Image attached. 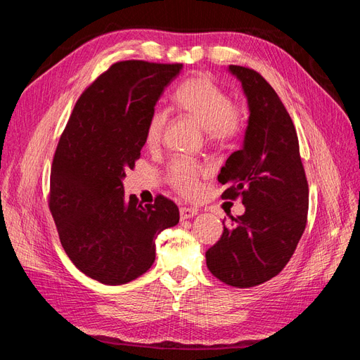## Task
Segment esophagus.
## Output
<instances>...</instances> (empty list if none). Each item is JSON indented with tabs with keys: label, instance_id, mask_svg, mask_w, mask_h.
<instances>
[{
	"label": "esophagus",
	"instance_id": "esophagus-1",
	"mask_svg": "<svg viewBox=\"0 0 360 360\" xmlns=\"http://www.w3.org/2000/svg\"><path fill=\"white\" fill-rule=\"evenodd\" d=\"M198 214L197 209H192V207H180V217L181 219H189V217H193Z\"/></svg>",
	"mask_w": 360,
	"mask_h": 360
}]
</instances>
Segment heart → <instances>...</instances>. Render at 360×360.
<instances>
[{"mask_svg":"<svg viewBox=\"0 0 360 360\" xmlns=\"http://www.w3.org/2000/svg\"><path fill=\"white\" fill-rule=\"evenodd\" d=\"M177 110L193 118L205 136L213 143L226 144L243 132L245 114L240 106L231 102L230 96L210 75H195L183 81L172 94ZM168 114L159 110L151 111L146 126V143L156 146L167 126ZM204 168L189 159L176 158L169 162L167 179L171 186L183 195H193L200 188V177Z\"/></svg>","mask_w":360,"mask_h":360,"instance_id":"heart-1","label":"heart"}]
</instances>
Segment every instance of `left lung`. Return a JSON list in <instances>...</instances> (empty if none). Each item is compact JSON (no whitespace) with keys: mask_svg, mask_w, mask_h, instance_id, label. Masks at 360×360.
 <instances>
[{"mask_svg":"<svg viewBox=\"0 0 360 360\" xmlns=\"http://www.w3.org/2000/svg\"><path fill=\"white\" fill-rule=\"evenodd\" d=\"M230 72L242 82L249 120L243 147L217 180L226 186L222 198L240 197L246 210L224 225L205 261L224 284L249 288L275 278L292 257L307 226L309 188L296 127L276 91L254 69L231 64Z\"/></svg>","mask_w":360,"mask_h":360,"instance_id":"1","label":"left lung"}]
</instances>
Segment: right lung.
<instances>
[{"mask_svg": "<svg viewBox=\"0 0 360 360\" xmlns=\"http://www.w3.org/2000/svg\"><path fill=\"white\" fill-rule=\"evenodd\" d=\"M183 64H112L79 96L51 168L49 210L61 246L84 275L122 285L144 275L156 237L177 225L179 207L158 195L143 205L122 180L135 168L146 126L163 89Z\"/></svg>", "mask_w": 360, "mask_h": 360, "instance_id": "1", "label": "right lung"}]
</instances>
